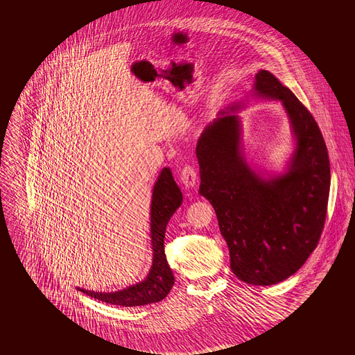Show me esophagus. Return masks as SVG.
I'll use <instances>...</instances> for the list:
<instances>
[{"label":"esophagus","instance_id":"esophagus-1","mask_svg":"<svg viewBox=\"0 0 355 355\" xmlns=\"http://www.w3.org/2000/svg\"><path fill=\"white\" fill-rule=\"evenodd\" d=\"M196 172L191 165H184L181 171V182L186 189H191L196 183Z\"/></svg>","mask_w":355,"mask_h":355}]
</instances>
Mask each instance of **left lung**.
<instances>
[{"label":"left lung","instance_id":"obj_1","mask_svg":"<svg viewBox=\"0 0 355 355\" xmlns=\"http://www.w3.org/2000/svg\"><path fill=\"white\" fill-rule=\"evenodd\" d=\"M254 95L279 100L291 119L295 150L284 174L264 178L241 148L239 104L221 110L196 144L199 193L215 209L230 268L248 284L268 286L291 277L322 236L331 186L322 131L307 107L267 70Z\"/></svg>","mask_w":355,"mask_h":355}]
</instances>
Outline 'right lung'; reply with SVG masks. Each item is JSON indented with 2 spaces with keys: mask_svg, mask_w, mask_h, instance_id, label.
I'll use <instances>...</instances> for the list:
<instances>
[{
  "mask_svg": "<svg viewBox=\"0 0 355 355\" xmlns=\"http://www.w3.org/2000/svg\"><path fill=\"white\" fill-rule=\"evenodd\" d=\"M182 205V193L173 178L172 171L164 168L153 186L150 202V243L153 250L152 267L144 281L114 293H98L76 288L87 295L109 304L134 307L160 302L168 295L174 285V276L169 267L164 238L168 221Z\"/></svg>",
  "mask_w": 355,
  "mask_h": 355,
  "instance_id": "1",
  "label": "right lung"
}]
</instances>
